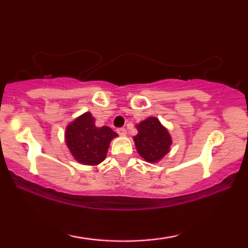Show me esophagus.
Returning <instances> with one entry per match:
<instances>
[{
  "instance_id": "obj_1",
  "label": "esophagus",
  "mask_w": 248,
  "mask_h": 248,
  "mask_svg": "<svg viewBox=\"0 0 248 248\" xmlns=\"http://www.w3.org/2000/svg\"><path fill=\"white\" fill-rule=\"evenodd\" d=\"M117 133L118 135H121V137H125V135H126V130H125L124 127H120L117 128Z\"/></svg>"
}]
</instances>
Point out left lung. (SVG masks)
Here are the masks:
<instances>
[{"instance_id":"8db88e82","label":"left lung","mask_w":248,"mask_h":248,"mask_svg":"<svg viewBox=\"0 0 248 248\" xmlns=\"http://www.w3.org/2000/svg\"><path fill=\"white\" fill-rule=\"evenodd\" d=\"M139 133L134 137L137 150L144 160L157 162L168 154L171 138L168 131L155 117H149L138 125Z\"/></svg>"}]
</instances>
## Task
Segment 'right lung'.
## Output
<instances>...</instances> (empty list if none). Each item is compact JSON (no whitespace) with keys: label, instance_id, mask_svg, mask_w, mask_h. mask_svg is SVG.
Wrapping results in <instances>:
<instances>
[{"label":"right lung","instance_id":"1","mask_svg":"<svg viewBox=\"0 0 248 248\" xmlns=\"http://www.w3.org/2000/svg\"><path fill=\"white\" fill-rule=\"evenodd\" d=\"M117 137L110 127L94 125L90 113L83 114L66 127V144L78 161L84 165H97L106 157L110 141Z\"/></svg>","mask_w":248,"mask_h":248}]
</instances>
